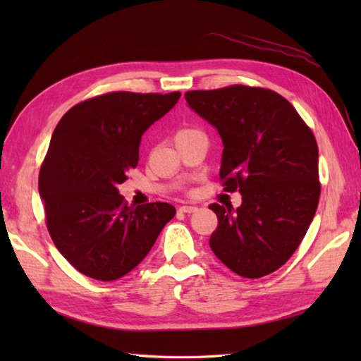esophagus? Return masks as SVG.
Returning <instances> with one entry per match:
<instances>
[{
    "mask_svg": "<svg viewBox=\"0 0 361 361\" xmlns=\"http://www.w3.org/2000/svg\"><path fill=\"white\" fill-rule=\"evenodd\" d=\"M197 209H198L197 206H190V204H183V206H180V211H181V212H186V214L195 212Z\"/></svg>",
    "mask_w": 361,
    "mask_h": 361,
    "instance_id": "34e87169",
    "label": "esophagus"
}]
</instances>
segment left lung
Masks as SVG:
<instances>
[{
  "instance_id": "left-lung-1",
  "label": "left lung",
  "mask_w": 361,
  "mask_h": 361,
  "mask_svg": "<svg viewBox=\"0 0 361 361\" xmlns=\"http://www.w3.org/2000/svg\"><path fill=\"white\" fill-rule=\"evenodd\" d=\"M190 110L217 130L220 176L242 204H209L219 226L209 247L229 270L262 278L302 242L319 200L318 145L295 106L271 90L233 85L188 91Z\"/></svg>"
}]
</instances>
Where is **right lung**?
Listing matches in <instances>:
<instances>
[{
	"mask_svg": "<svg viewBox=\"0 0 361 361\" xmlns=\"http://www.w3.org/2000/svg\"><path fill=\"white\" fill-rule=\"evenodd\" d=\"M180 96H97L74 105L54 130L38 192L54 245L88 278L116 281L132 271L173 219L175 208L163 202L130 208L118 186L137 164L145 130Z\"/></svg>",
	"mask_w": 361,
	"mask_h": 361,
	"instance_id": "right-lung-1",
	"label": "right lung"
}]
</instances>
